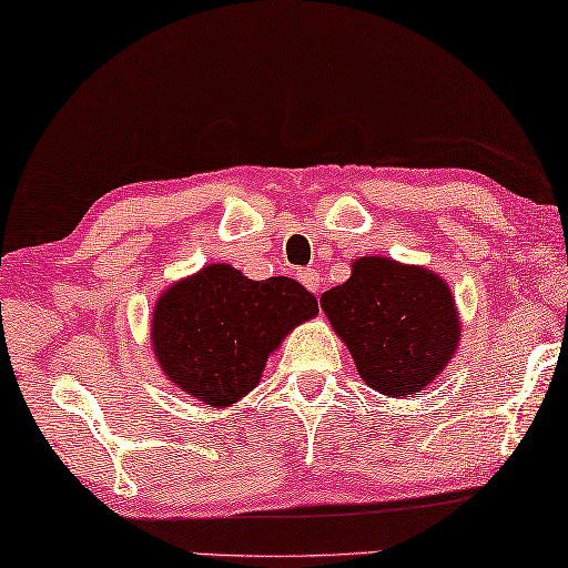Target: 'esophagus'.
<instances>
[{"label": "esophagus", "mask_w": 568, "mask_h": 568, "mask_svg": "<svg viewBox=\"0 0 568 568\" xmlns=\"http://www.w3.org/2000/svg\"><path fill=\"white\" fill-rule=\"evenodd\" d=\"M298 282H302L312 294L321 292V276H318L316 270H306V272L298 274Z\"/></svg>", "instance_id": "34e87169"}]
</instances>
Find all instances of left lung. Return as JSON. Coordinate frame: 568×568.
Here are the masks:
<instances>
[{"label":"left lung","mask_w":568,"mask_h":568,"mask_svg":"<svg viewBox=\"0 0 568 568\" xmlns=\"http://www.w3.org/2000/svg\"><path fill=\"white\" fill-rule=\"evenodd\" d=\"M361 381L388 398L420 395L455 358L463 336L440 274L390 256H358L351 276L321 294Z\"/></svg>","instance_id":"8db88e82"}]
</instances>
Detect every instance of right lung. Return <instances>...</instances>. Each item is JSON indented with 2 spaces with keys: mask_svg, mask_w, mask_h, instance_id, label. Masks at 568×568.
I'll return each instance as SVG.
<instances>
[{
  "mask_svg": "<svg viewBox=\"0 0 568 568\" xmlns=\"http://www.w3.org/2000/svg\"><path fill=\"white\" fill-rule=\"evenodd\" d=\"M316 314V298L288 276L254 282L232 264H205L158 296L151 346L175 388L227 408L260 385L272 353Z\"/></svg>",
  "mask_w": 568,
  "mask_h": 568,
  "instance_id": "add662e5",
  "label": "right lung"
}]
</instances>
